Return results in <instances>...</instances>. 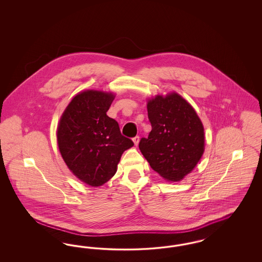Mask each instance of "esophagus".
<instances>
[{"label":"esophagus","instance_id":"34e87169","mask_svg":"<svg viewBox=\"0 0 262 262\" xmlns=\"http://www.w3.org/2000/svg\"><path fill=\"white\" fill-rule=\"evenodd\" d=\"M133 140H134V142H135V145H138V142H139V137L137 136V137H134L133 138Z\"/></svg>","mask_w":262,"mask_h":262}]
</instances>
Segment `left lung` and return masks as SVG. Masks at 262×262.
Returning <instances> with one entry per match:
<instances>
[{
	"label": "left lung",
	"mask_w": 262,
	"mask_h": 262,
	"mask_svg": "<svg viewBox=\"0 0 262 262\" xmlns=\"http://www.w3.org/2000/svg\"><path fill=\"white\" fill-rule=\"evenodd\" d=\"M152 129L139 141L150 167L167 181L179 182L196 166L204 152V128L192 106L178 93L147 102Z\"/></svg>",
	"instance_id": "8db88e82"
}]
</instances>
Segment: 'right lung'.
Listing matches in <instances>:
<instances>
[{
	"mask_svg": "<svg viewBox=\"0 0 262 262\" xmlns=\"http://www.w3.org/2000/svg\"><path fill=\"white\" fill-rule=\"evenodd\" d=\"M115 95L86 90L75 95L62 113L57 129L58 146L69 169L91 187L107 183L117 172L132 139L121 134L117 121L107 116Z\"/></svg>",
	"mask_w": 262,
	"mask_h": 262,
	"instance_id": "right-lung-1",
	"label": "right lung"
}]
</instances>
